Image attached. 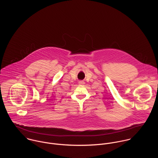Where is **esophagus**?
I'll return each mask as SVG.
<instances>
[{
  "label": "esophagus",
  "mask_w": 158,
  "mask_h": 158,
  "mask_svg": "<svg viewBox=\"0 0 158 158\" xmlns=\"http://www.w3.org/2000/svg\"><path fill=\"white\" fill-rule=\"evenodd\" d=\"M78 83H79L80 85H83L85 84V82H84L83 81H80L78 82Z\"/></svg>",
  "instance_id": "esophagus-1"
}]
</instances>
